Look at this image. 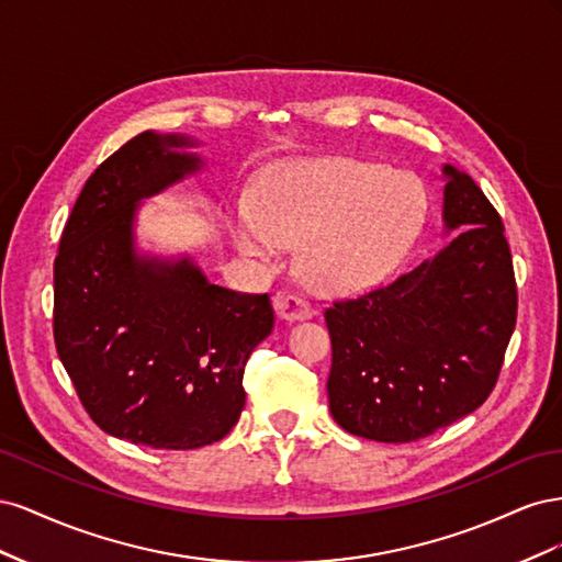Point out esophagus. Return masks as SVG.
<instances>
[{"instance_id": "1", "label": "esophagus", "mask_w": 562, "mask_h": 562, "mask_svg": "<svg viewBox=\"0 0 562 562\" xmlns=\"http://www.w3.org/2000/svg\"><path fill=\"white\" fill-rule=\"evenodd\" d=\"M274 310L281 321H307L314 316L312 304L307 300H302L300 295H288V293H277L274 295Z\"/></svg>"}]
</instances>
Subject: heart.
Listing matches in <instances>:
<instances>
[{"label":"heart","instance_id":"1","mask_svg":"<svg viewBox=\"0 0 562 562\" xmlns=\"http://www.w3.org/2000/svg\"><path fill=\"white\" fill-rule=\"evenodd\" d=\"M424 213L417 182L384 166L295 161L267 180L258 203H236L229 236L252 260L302 246V271L316 291L351 295L375 288L403 262Z\"/></svg>","mask_w":562,"mask_h":562}]
</instances>
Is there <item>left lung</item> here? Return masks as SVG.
Returning a JSON list of instances; mask_svg holds the SVG:
<instances>
[{"mask_svg":"<svg viewBox=\"0 0 562 562\" xmlns=\"http://www.w3.org/2000/svg\"><path fill=\"white\" fill-rule=\"evenodd\" d=\"M440 180L452 239L394 283L326 312L333 419L378 443H411L481 407L516 328L499 213L454 166H440Z\"/></svg>","mask_w":562,"mask_h":562,"instance_id":"obj_1","label":"left lung"}]
</instances>
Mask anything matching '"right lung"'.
I'll list each match as a JSON object with an SVG mask.
<instances>
[{
	"label": "right lung",
	"mask_w": 562,
	"mask_h": 562,
	"mask_svg": "<svg viewBox=\"0 0 562 562\" xmlns=\"http://www.w3.org/2000/svg\"><path fill=\"white\" fill-rule=\"evenodd\" d=\"M182 133L145 131L83 184L54 265V337L91 419L157 450L225 438L244 411L248 356L274 328L269 295L215 285L187 252L138 244L145 199L199 176Z\"/></svg>",
	"instance_id": "right-lung-1"
}]
</instances>
